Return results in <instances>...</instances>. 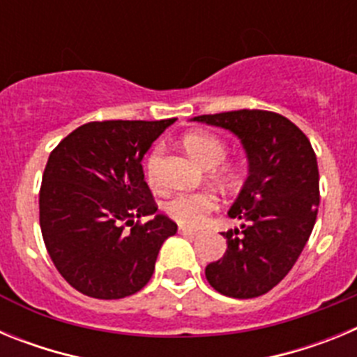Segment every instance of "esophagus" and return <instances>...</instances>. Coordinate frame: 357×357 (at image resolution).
Listing matches in <instances>:
<instances>
[{"instance_id": "1", "label": "esophagus", "mask_w": 357, "mask_h": 357, "mask_svg": "<svg viewBox=\"0 0 357 357\" xmlns=\"http://www.w3.org/2000/svg\"><path fill=\"white\" fill-rule=\"evenodd\" d=\"M178 232H181L182 236H198L200 234V230L191 229V227H184V225L178 227Z\"/></svg>"}]
</instances>
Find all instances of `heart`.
Returning <instances> with one entry per match:
<instances>
[{
	"label": "heart",
	"instance_id": "heart-1",
	"mask_svg": "<svg viewBox=\"0 0 357 357\" xmlns=\"http://www.w3.org/2000/svg\"><path fill=\"white\" fill-rule=\"evenodd\" d=\"M184 148L189 155L197 159L204 166H216L223 160L227 153V146L220 137L209 132H191L184 137ZM162 150L155 146L150 151L144 172L151 185H159V166ZM218 206L216 195L211 191H197V193H181L173 197L168 204V214L184 225H200L207 214Z\"/></svg>",
	"mask_w": 357,
	"mask_h": 357
}]
</instances>
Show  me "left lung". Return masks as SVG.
Here are the masks:
<instances>
[{
    "mask_svg": "<svg viewBox=\"0 0 357 357\" xmlns=\"http://www.w3.org/2000/svg\"><path fill=\"white\" fill-rule=\"evenodd\" d=\"M191 121L234 134L248 160L247 181L227 213L241 225L223 232L227 252L207 264V280L232 298L264 295L288 275L317 222L313 146L295 123L268 110H230Z\"/></svg>",
    "mask_w": 357,
    "mask_h": 357,
    "instance_id": "obj_1",
    "label": "left lung"
}]
</instances>
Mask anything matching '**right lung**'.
Here are the masks:
<instances>
[{
  "instance_id": "obj_1",
  "label": "right lung",
  "mask_w": 357,
  "mask_h": 357,
  "mask_svg": "<svg viewBox=\"0 0 357 357\" xmlns=\"http://www.w3.org/2000/svg\"><path fill=\"white\" fill-rule=\"evenodd\" d=\"M173 123H85L50 153L39 193L44 245L84 295L112 301L143 289L162 243L176 234L173 220L155 214L141 164ZM143 215L152 220L135 222Z\"/></svg>"
}]
</instances>
